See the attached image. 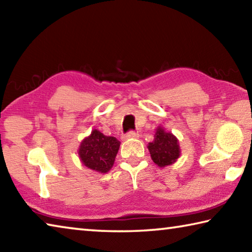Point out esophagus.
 Masks as SVG:
<instances>
[{
    "instance_id": "34e87169",
    "label": "esophagus",
    "mask_w": 252,
    "mask_h": 252,
    "mask_svg": "<svg viewBox=\"0 0 252 252\" xmlns=\"http://www.w3.org/2000/svg\"><path fill=\"white\" fill-rule=\"evenodd\" d=\"M138 136H139L138 132L129 131V132H126L125 135H123V139H125V140H126V139H134V138H138Z\"/></svg>"
}]
</instances>
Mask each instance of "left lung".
<instances>
[{
    "label": "left lung",
    "mask_w": 252,
    "mask_h": 252,
    "mask_svg": "<svg viewBox=\"0 0 252 252\" xmlns=\"http://www.w3.org/2000/svg\"><path fill=\"white\" fill-rule=\"evenodd\" d=\"M153 162L159 167L172 164L180 156L178 140L170 132H165L162 127L157 129L155 140L148 146Z\"/></svg>",
    "instance_id": "obj_1"
}]
</instances>
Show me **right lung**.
<instances>
[{
	"label": "right lung",
	"mask_w": 252,
	"mask_h": 252,
	"mask_svg": "<svg viewBox=\"0 0 252 252\" xmlns=\"http://www.w3.org/2000/svg\"><path fill=\"white\" fill-rule=\"evenodd\" d=\"M119 147L120 141L117 138L93 130L91 135L81 142L79 156L85 167L105 173L112 168Z\"/></svg>",
	"instance_id": "1"
}]
</instances>
